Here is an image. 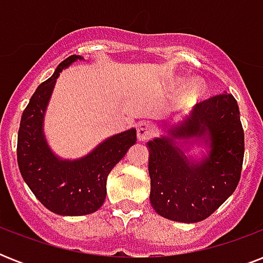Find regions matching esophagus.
Returning <instances> with one entry per match:
<instances>
[{"mask_svg":"<svg viewBox=\"0 0 263 263\" xmlns=\"http://www.w3.org/2000/svg\"><path fill=\"white\" fill-rule=\"evenodd\" d=\"M138 139L144 142L154 136V127L150 123H140L138 125Z\"/></svg>","mask_w":263,"mask_h":263,"instance_id":"obj_1","label":"esophagus"}]
</instances>
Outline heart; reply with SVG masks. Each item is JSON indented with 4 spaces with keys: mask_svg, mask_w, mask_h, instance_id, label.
Returning <instances> with one entry per match:
<instances>
[{
    "mask_svg": "<svg viewBox=\"0 0 263 263\" xmlns=\"http://www.w3.org/2000/svg\"><path fill=\"white\" fill-rule=\"evenodd\" d=\"M202 92H203V84L198 82V80H192V82L188 83L184 95H185L187 99H196L199 98Z\"/></svg>",
    "mask_w": 263,
    "mask_h": 263,
    "instance_id": "b5f03b06",
    "label": "heart"
}]
</instances>
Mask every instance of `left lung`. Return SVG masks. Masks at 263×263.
Masks as SVG:
<instances>
[{"instance_id":"left-lung-1","label":"left lung","mask_w":263,"mask_h":263,"mask_svg":"<svg viewBox=\"0 0 263 263\" xmlns=\"http://www.w3.org/2000/svg\"><path fill=\"white\" fill-rule=\"evenodd\" d=\"M168 132L171 138L147 143L150 202L168 220L198 222L212 216L240 180L245 131L236 99L225 92L196 103L191 115ZM206 133L212 147L209 157L199 164L188 163L173 138H204Z\"/></svg>"}]
</instances>
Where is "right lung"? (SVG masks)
<instances>
[{"label":"right lung","mask_w":263,"mask_h":263,"mask_svg":"<svg viewBox=\"0 0 263 263\" xmlns=\"http://www.w3.org/2000/svg\"><path fill=\"white\" fill-rule=\"evenodd\" d=\"M78 59L82 57L69 55L39 84L23 111L17 134L23 179L45 208L61 216L97 212L106 198L107 175L136 142V129H129L106 139L82 160L64 161L51 153L43 136V115L60 72Z\"/></svg>","instance_id":"add662e5"}]
</instances>
